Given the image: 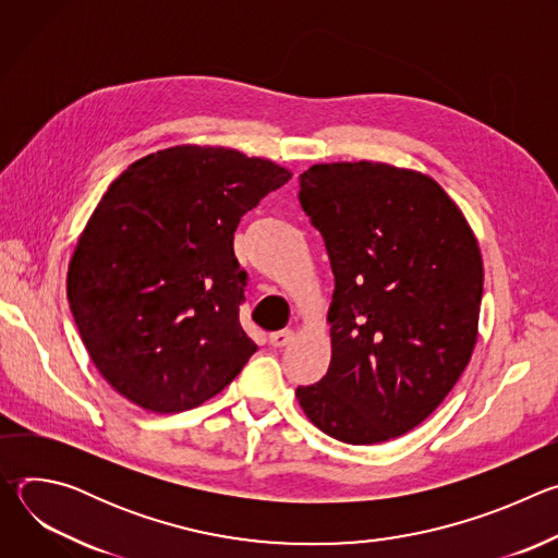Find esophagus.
<instances>
[{
    "label": "esophagus",
    "mask_w": 558,
    "mask_h": 558,
    "mask_svg": "<svg viewBox=\"0 0 558 558\" xmlns=\"http://www.w3.org/2000/svg\"><path fill=\"white\" fill-rule=\"evenodd\" d=\"M291 340H293V331H291V329H284V331H276V333H271V336H269V342H271L276 349H282V347H287Z\"/></svg>",
    "instance_id": "obj_1"
}]
</instances>
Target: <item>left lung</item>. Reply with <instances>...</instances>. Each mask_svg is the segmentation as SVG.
<instances>
[{
  "label": "left lung",
  "instance_id": "obj_1",
  "mask_svg": "<svg viewBox=\"0 0 558 558\" xmlns=\"http://www.w3.org/2000/svg\"><path fill=\"white\" fill-rule=\"evenodd\" d=\"M300 205L336 278L331 364L298 386L329 437L371 446L420 426L470 362L484 293L480 245L430 179L386 163H320Z\"/></svg>",
  "mask_w": 558,
  "mask_h": 558
}]
</instances>
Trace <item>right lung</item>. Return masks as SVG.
<instances>
[{
  "instance_id": "1",
  "label": "right lung",
  "mask_w": 558,
  "mask_h": 558,
  "mask_svg": "<svg viewBox=\"0 0 558 558\" xmlns=\"http://www.w3.org/2000/svg\"><path fill=\"white\" fill-rule=\"evenodd\" d=\"M291 172L227 147L177 145L132 163L104 194L70 269L68 302L106 381L151 413L218 395L256 353L238 311L241 218Z\"/></svg>"
}]
</instances>
